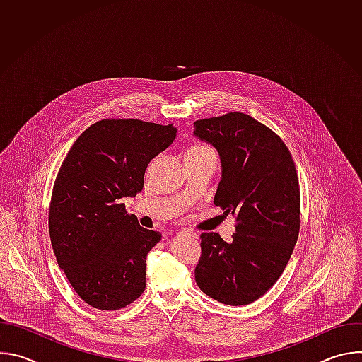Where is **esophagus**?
Wrapping results in <instances>:
<instances>
[{
  "mask_svg": "<svg viewBox=\"0 0 362 362\" xmlns=\"http://www.w3.org/2000/svg\"><path fill=\"white\" fill-rule=\"evenodd\" d=\"M180 235H185V236H189V238H197V233L193 232V230H189V229H183L180 232Z\"/></svg>",
  "mask_w": 362,
  "mask_h": 362,
  "instance_id": "esophagus-1",
  "label": "esophagus"
}]
</instances>
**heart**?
<instances>
[{"label":"heart","mask_w":362,"mask_h":362,"mask_svg":"<svg viewBox=\"0 0 362 362\" xmlns=\"http://www.w3.org/2000/svg\"><path fill=\"white\" fill-rule=\"evenodd\" d=\"M212 148L206 144H192L187 147L186 153H202V151H211ZM185 153V154H186Z\"/></svg>","instance_id":"obj_1"}]
</instances>
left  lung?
Masks as SVG:
<instances>
[{"label":"left lung","mask_w":362,"mask_h":362,"mask_svg":"<svg viewBox=\"0 0 362 362\" xmlns=\"http://www.w3.org/2000/svg\"><path fill=\"white\" fill-rule=\"evenodd\" d=\"M193 124L194 134L221 154L222 179L214 202L236 219L230 243L216 232L200 235L194 279L222 303L247 305L279 279L298 240L295 163L284 140L249 115L230 112Z\"/></svg>","instance_id":"obj_1"}]
</instances>
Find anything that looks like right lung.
I'll return each instance as SVG.
<instances>
[{
	"mask_svg": "<svg viewBox=\"0 0 362 362\" xmlns=\"http://www.w3.org/2000/svg\"><path fill=\"white\" fill-rule=\"evenodd\" d=\"M175 137L173 123L103 119L60 166L48 206L51 246L76 293L95 309H122L146 288V256L162 235L141 228L122 199L141 192L148 162Z\"/></svg>",
	"mask_w": 362,
	"mask_h": 362,
	"instance_id": "1",
	"label": "right lung"
}]
</instances>
